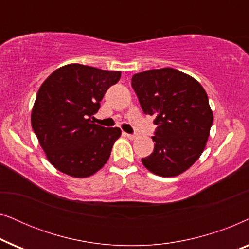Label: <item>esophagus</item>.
<instances>
[{"label": "esophagus", "mask_w": 249, "mask_h": 249, "mask_svg": "<svg viewBox=\"0 0 249 249\" xmlns=\"http://www.w3.org/2000/svg\"><path fill=\"white\" fill-rule=\"evenodd\" d=\"M124 135L127 136V137H128L129 139H131V141H132V139L137 138V135H135V134H125V132H124Z\"/></svg>", "instance_id": "obj_1"}]
</instances>
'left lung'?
I'll list each match as a JSON object with an SVG mask.
<instances>
[{"instance_id":"obj_1","label":"left lung","mask_w":249,"mask_h":249,"mask_svg":"<svg viewBox=\"0 0 249 249\" xmlns=\"http://www.w3.org/2000/svg\"><path fill=\"white\" fill-rule=\"evenodd\" d=\"M131 86L144 113L153 115L158 125L152 137L154 151L142 159V164L161 177L186 171L202 155L213 124L205 89L172 68L136 73Z\"/></svg>"}]
</instances>
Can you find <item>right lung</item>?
Instances as JSON below:
<instances>
[{
	"label": "right lung",
	"mask_w": 249,
	"mask_h": 249,
	"mask_svg": "<svg viewBox=\"0 0 249 249\" xmlns=\"http://www.w3.org/2000/svg\"><path fill=\"white\" fill-rule=\"evenodd\" d=\"M121 77L84 64H68L51 73L39 87L32 127L54 168L74 178H86L103 168L119 128L91 121L102 98Z\"/></svg>",
	"instance_id": "right-lung-1"
}]
</instances>
